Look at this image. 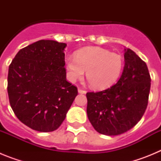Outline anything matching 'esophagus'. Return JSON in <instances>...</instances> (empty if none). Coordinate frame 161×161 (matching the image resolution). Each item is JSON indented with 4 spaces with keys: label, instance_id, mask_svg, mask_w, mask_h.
Returning <instances> with one entry per match:
<instances>
[{
    "label": "esophagus",
    "instance_id": "esophagus-1",
    "mask_svg": "<svg viewBox=\"0 0 161 161\" xmlns=\"http://www.w3.org/2000/svg\"><path fill=\"white\" fill-rule=\"evenodd\" d=\"M78 93H86V91L85 90H84V89H80V88H79V89H78Z\"/></svg>",
    "mask_w": 161,
    "mask_h": 161
}]
</instances>
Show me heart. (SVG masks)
Wrapping results in <instances>:
<instances>
[{
	"instance_id": "heart-1",
	"label": "heart",
	"mask_w": 161,
	"mask_h": 161,
	"mask_svg": "<svg viewBox=\"0 0 161 161\" xmlns=\"http://www.w3.org/2000/svg\"><path fill=\"white\" fill-rule=\"evenodd\" d=\"M68 77L71 81L86 78L92 87L105 89L113 85L120 76L123 67V57L98 47H89L80 50L74 56L66 59Z\"/></svg>"
}]
</instances>
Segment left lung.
<instances>
[{
  "instance_id": "left-lung-1",
  "label": "left lung",
  "mask_w": 161,
  "mask_h": 161,
  "mask_svg": "<svg viewBox=\"0 0 161 161\" xmlns=\"http://www.w3.org/2000/svg\"><path fill=\"white\" fill-rule=\"evenodd\" d=\"M125 65L119 81L100 92H89L87 115L102 135L118 136L130 130L143 117L148 103L151 77L146 63L125 48Z\"/></svg>"
}]
</instances>
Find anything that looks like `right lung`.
Returning <instances> with one entry per match:
<instances>
[{
	"label": "right lung",
	"mask_w": 161,
	"mask_h": 161,
	"mask_svg": "<svg viewBox=\"0 0 161 161\" xmlns=\"http://www.w3.org/2000/svg\"><path fill=\"white\" fill-rule=\"evenodd\" d=\"M66 43L39 40L22 48L8 67L11 108L22 123L40 132L59 128L78 94L66 80Z\"/></svg>",
	"instance_id": "1"
}]
</instances>
